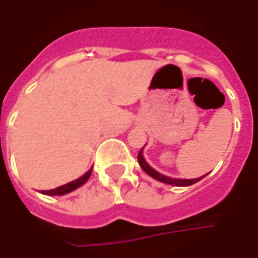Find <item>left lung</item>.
Here are the masks:
<instances>
[{"label":"left lung","instance_id":"obj_1","mask_svg":"<svg viewBox=\"0 0 258 258\" xmlns=\"http://www.w3.org/2000/svg\"><path fill=\"white\" fill-rule=\"evenodd\" d=\"M144 149V148H142ZM142 149L138 153V163H140L141 168L145 171L148 175H151L152 178L157 179V181H160V182H164V184L168 185H175V186H189V185L195 184V182H198L200 179L203 178V177H200V178H194V179H179V178H170L167 175H163V174L157 173L155 168H152L148 163H146L145 157L142 155Z\"/></svg>","mask_w":258,"mask_h":258}]
</instances>
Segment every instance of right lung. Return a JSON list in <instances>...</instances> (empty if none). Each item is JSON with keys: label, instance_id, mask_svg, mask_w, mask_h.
<instances>
[{"label": "right lung", "instance_id": "1", "mask_svg": "<svg viewBox=\"0 0 258 258\" xmlns=\"http://www.w3.org/2000/svg\"><path fill=\"white\" fill-rule=\"evenodd\" d=\"M91 173H92V168H91V170H88V171H87V173H85L84 175H83V177H80V178L74 179V181H72V182H69V184L62 185V186H59V188H55V189L42 190L41 194L49 195V196H55V195H58V196H60V195L69 194V192H72V190L80 188L81 185H84L85 182H87V179H88L91 177Z\"/></svg>", "mask_w": 258, "mask_h": 258}]
</instances>
